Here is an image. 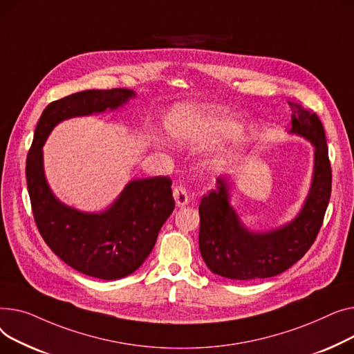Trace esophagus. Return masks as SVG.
<instances>
[{"label": "esophagus", "mask_w": 354, "mask_h": 354, "mask_svg": "<svg viewBox=\"0 0 354 354\" xmlns=\"http://www.w3.org/2000/svg\"><path fill=\"white\" fill-rule=\"evenodd\" d=\"M173 196H174L176 204L178 207H184V205L189 204V192L185 190V187L176 185L174 190H173Z\"/></svg>", "instance_id": "34e87169"}]
</instances>
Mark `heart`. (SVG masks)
Returning a JSON list of instances; mask_svg holds the SVG:
<instances>
[{"instance_id":"b5f03b06","label":"heart","mask_w":354,"mask_h":354,"mask_svg":"<svg viewBox=\"0 0 354 354\" xmlns=\"http://www.w3.org/2000/svg\"><path fill=\"white\" fill-rule=\"evenodd\" d=\"M164 127L167 134L181 145H204L241 134V127L225 115L193 107H177L167 118Z\"/></svg>"}]
</instances>
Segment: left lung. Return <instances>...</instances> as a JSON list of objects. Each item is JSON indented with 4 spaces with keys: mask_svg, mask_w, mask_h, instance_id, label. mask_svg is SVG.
Masks as SVG:
<instances>
[{
    "mask_svg": "<svg viewBox=\"0 0 354 354\" xmlns=\"http://www.w3.org/2000/svg\"><path fill=\"white\" fill-rule=\"evenodd\" d=\"M292 129L315 149L313 177L300 212L286 224L267 232L247 228L232 205L233 184L217 178L216 190L204 196L200 207V253L210 272L225 279L254 280L277 276L299 261L315 243L331 193V169L320 118L290 102Z\"/></svg>",
    "mask_w": 354,
    "mask_h": 354,
    "instance_id": "1",
    "label": "left lung"
}]
</instances>
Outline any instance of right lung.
<instances>
[{
  "label": "right lung",
  "mask_w": 354,
  "mask_h": 354,
  "mask_svg": "<svg viewBox=\"0 0 354 354\" xmlns=\"http://www.w3.org/2000/svg\"><path fill=\"white\" fill-rule=\"evenodd\" d=\"M136 98L129 88L87 90L46 107L27 156V185L39 234L51 250L77 272L101 280L130 276L145 261L162 224L174 210L170 177L136 178L100 213L59 201L48 185L43 147L59 122L115 111Z\"/></svg>",
  "instance_id": "1"
}]
</instances>
